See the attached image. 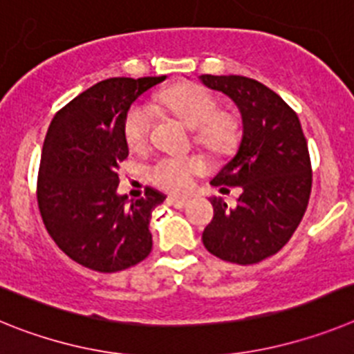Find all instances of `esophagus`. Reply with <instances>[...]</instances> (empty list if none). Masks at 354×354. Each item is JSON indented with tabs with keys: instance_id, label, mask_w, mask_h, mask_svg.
I'll list each match as a JSON object with an SVG mask.
<instances>
[{
	"instance_id": "obj_1",
	"label": "esophagus",
	"mask_w": 354,
	"mask_h": 354,
	"mask_svg": "<svg viewBox=\"0 0 354 354\" xmlns=\"http://www.w3.org/2000/svg\"><path fill=\"white\" fill-rule=\"evenodd\" d=\"M167 203H169V205H173V207H176V208H185L190 201L187 198H174V196H169Z\"/></svg>"
}]
</instances>
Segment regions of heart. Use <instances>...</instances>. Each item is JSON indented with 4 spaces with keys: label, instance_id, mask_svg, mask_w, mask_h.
<instances>
[{
    "label": "heart",
    "instance_id": "obj_1",
    "mask_svg": "<svg viewBox=\"0 0 354 354\" xmlns=\"http://www.w3.org/2000/svg\"><path fill=\"white\" fill-rule=\"evenodd\" d=\"M162 103L173 112L187 128L196 130V142L215 153L232 149L239 135V124L228 112H221L219 103L210 92L196 85H181L167 91ZM153 113L146 103L131 104L124 115L126 144L130 149H144L149 140ZM203 162L187 156H164L149 169L153 183L171 192H185L192 187L196 174L203 173Z\"/></svg>",
    "mask_w": 354,
    "mask_h": 354
}]
</instances>
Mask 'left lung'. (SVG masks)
<instances>
[{
	"instance_id": "obj_1",
	"label": "left lung",
	"mask_w": 354,
	"mask_h": 354,
	"mask_svg": "<svg viewBox=\"0 0 354 354\" xmlns=\"http://www.w3.org/2000/svg\"><path fill=\"white\" fill-rule=\"evenodd\" d=\"M199 82L226 94L242 118L236 153L210 181L221 190L241 187L242 194L235 208L210 198L214 219L203 244L226 262H262L287 244L308 207L312 165L299 118L257 80L201 75Z\"/></svg>"
}]
</instances>
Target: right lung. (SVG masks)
I'll return each instance as SVG.
<instances>
[{
	"label": "right lung",
	"mask_w": 354,
	"mask_h": 354,
	"mask_svg": "<svg viewBox=\"0 0 354 354\" xmlns=\"http://www.w3.org/2000/svg\"><path fill=\"white\" fill-rule=\"evenodd\" d=\"M165 78L103 80L49 124L37 181L39 210L55 244L80 266L118 272L151 251V212L165 196L155 189L140 199L118 194V164L130 153L122 131L126 112Z\"/></svg>",
	"instance_id": "right-lung-1"
}]
</instances>
